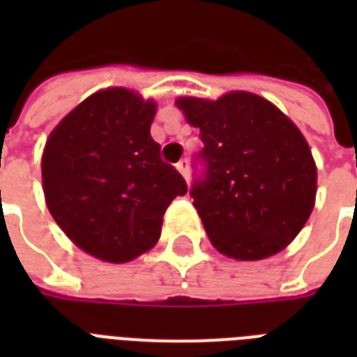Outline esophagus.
<instances>
[{
    "mask_svg": "<svg viewBox=\"0 0 357 357\" xmlns=\"http://www.w3.org/2000/svg\"><path fill=\"white\" fill-rule=\"evenodd\" d=\"M176 168H178V172L183 176L187 181H189V161L187 159H183V161H179L178 165H176Z\"/></svg>",
    "mask_w": 357,
    "mask_h": 357,
    "instance_id": "1",
    "label": "esophagus"
}]
</instances>
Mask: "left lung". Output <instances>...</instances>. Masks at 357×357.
Returning a JSON list of instances; mask_svg holds the SVG:
<instances>
[{"mask_svg": "<svg viewBox=\"0 0 357 357\" xmlns=\"http://www.w3.org/2000/svg\"><path fill=\"white\" fill-rule=\"evenodd\" d=\"M176 103L204 142L206 172L190 196L213 246L238 261L282 252L315 206L317 167L304 135L252 92Z\"/></svg>", "mask_w": 357, "mask_h": 357, "instance_id": "8db88e82", "label": "left lung"}]
</instances>
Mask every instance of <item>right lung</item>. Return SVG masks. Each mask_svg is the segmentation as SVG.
I'll list each match as a JSON object with an SVG mask.
<instances>
[{
  "instance_id": "right-lung-1",
  "label": "right lung",
  "mask_w": 357,
  "mask_h": 357,
  "mask_svg": "<svg viewBox=\"0 0 357 357\" xmlns=\"http://www.w3.org/2000/svg\"><path fill=\"white\" fill-rule=\"evenodd\" d=\"M155 102L114 86L92 94L52 131L42 153L47 209L70 241L128 263L161 237L162 215L187 183L151 139Z\"/></svg>"
}]
</instances>
